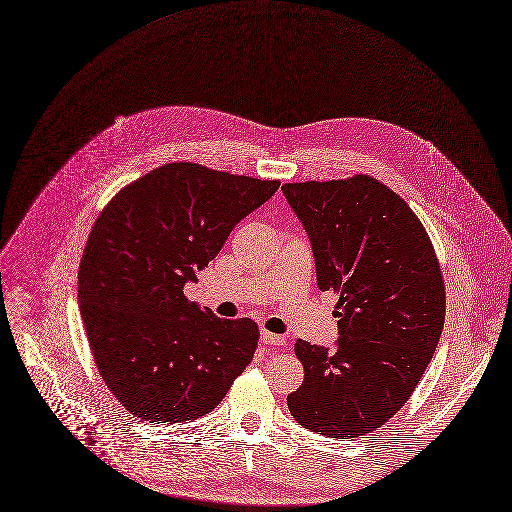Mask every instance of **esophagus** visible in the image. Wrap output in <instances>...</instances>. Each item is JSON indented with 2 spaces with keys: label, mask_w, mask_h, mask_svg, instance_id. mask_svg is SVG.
Masks as SVG:
<instances>
[{
  "label": "esophagus",
  "mask_w": 512,
  "mask_h": 512,
  "mask_svg": "<svg viewBox=\"0 0 512 512\" xmlns=\"http://www.w3.org/2000/svg\"><path fill=\"white\" fill-rule=\"evenodd\" d=\"M260 338H262V343L272 345V347H280V345H284V343H286V338H284V336L272 334V332H268V330H264V332L260 334Z\"/></svg>",
  "instance_id": "34e87169"
}]
</instances>
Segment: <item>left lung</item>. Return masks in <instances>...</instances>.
Returning <instances> with one entry per match:
<instances>
[{
	"label": "left lung",
	"instance_id": "8db88e82",
	"mask_svg": "<svg viewBox=\"0 0 512 512\" xmlns=\"http://www.w3.org/2000/svg\"><path fill=\"white\" fill-rule=\"evenodd\" d=\"M316 258L318 288L338 296V347L298 340L304 381L294 419L332 439L389 421L421 381L445 324V284L427 230L369 174L282 186Z\"/></svg>",
	"mask_w": 512,
	"mask_h": 512
}]
</instances>
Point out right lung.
<instances>
[{"label": "right lung", "instance_id": "obj_1", "mask_svg": "<svg viewBox=\"0 0 512 512\" xmlns=\"http://www.w3.org/2000/svg\"><path fill=\"white\" fill-rule=\"evenodd\" d=\"M278 186L169 163L127 184L101 210L79 264V310L97 369L131 415L194 421L252 361L258 326L216 318L182 290Z\"/></svg>", "mask_w": 512, "mask_h": 512}]
</instances>
